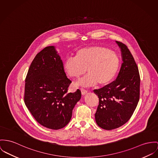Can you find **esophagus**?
Segmentation results:
<instances>
[{"instance_id":"34e87169","label":"esophagus","mask_w":158,"mask_h":158,"mask_svg":"<svg viewBox=\"0 0 158 158\" xmlns=\"http://www.w3.org/2000/svg\"><path fill=\"white\" fill-rule=\"evenodd\" d=\"M81 93L82 95H85V94H86L88 92L87 90H86L84 88H81Z\"/></svg>"}]
</instances>
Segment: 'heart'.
Wrapping results in <instances>:
<instances>
[{
  "label": "heart",
  "instance_id": "1",
  "mask_svg": "<svg viewBox=\"0 0 158 158\" xmlns=\"http://www.w3.org/2000/svg\"><path fill=\"white\" fill-rule=\"evenodd\" d=\"M120 60L117 55L102 46H91L78 50L74 58H68L64 63V69L73 79H79L86 69L88 74L76 83V85L89 86L97 82L106 85L118 72Z\"/></svg>",
  "mask_w": 158,
  "mask_h": 158
}]
</instances>
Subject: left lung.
<instances>
[{
	"instance_id": "8db88e82",
	"label": "left lung",
	"mask_w": 158,
	"mask_h": 158,
	"mask_svg": "<svg viewBox=\"0 0 158 158\" xmlns=\"http://www.w3.org/2000/svg\"><path fill=\"white\" fill-rule=\"evenodd\" d=\"M122 52L123 63L117 79L94 93L99 99L95 114L97 125L105 130L118 128L131 118L139 100L140 76L127 46L116 41Z\"/></svg>"
}]
</instances>
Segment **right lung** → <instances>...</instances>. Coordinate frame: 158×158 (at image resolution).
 Returning a JSON list of instances; mask_svg holds the SVG:
<instances>
[{
    "label": "right lung",
    "mask_w": 158,
    "mask_h": 158,
    "mask_svg": "<svg viewBox=\"0 0 158 158\" xmlns=\"http://www.w3.org/2000/svg\"><path fill=\"white\" fill-rule=\"evenodd\" d=\"M72 81L54 46L39 52L32 62L25 79L24 102L36 122L50 129L65 127L81 98L77 89L68 93Z\"/></svg>",
    "instance_id": "add662e5"
}]
</instances>
